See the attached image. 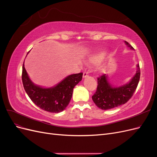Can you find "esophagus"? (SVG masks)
<instances>
[{
	"instance_id": "1",
	"label": "esophagus",
	"mask_w": 157,
	"mask_h": 157,
	"mask_svg": "<svg viewBox=\"0 0 157 157\" xmlns=\"http://www.w3.org/2000/svg\"><path fill=\"white\" fill-rule=\"evenodd\" d=\"M88 77V72H84L83 73V78H86Z\"/></svg>"
}]
</instances>
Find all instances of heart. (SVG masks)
Returning <instances> with one entry per match:
<instances>
[{
  "label": "heart",
  "instance_id": "heart-1",
  "mask_svg": "<svg viewBox=\"0 0 157 157\" xmlns=\"http://www.w3.org/2000/svg\"><path fill=\"white\" fill-rule=\"evenodd\" d=\"M104 56H105V53H101L99 54L94 55L89 59V61L90 63H98L103 59Z\"/></svg>",
  "mask_w": 157,
  "mask_h": 157
}]
</instances>
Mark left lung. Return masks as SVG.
<instances>
[{"label":"left lung","mask_w":157,"mask_h":157,"mask_svg":"<svg viewBox=\"0 0 157 157\" xmlns=\"http://www.w3.org/2000/svg\"><path fill=\"white\" fill-rule=\"evenodd\" d=\"M125 43L132 50L134 48L125 41ZM140 78V68L137 65V71L129 83L119 87H113L108 82L107 75L103 74L98 78V87L92 96V100L103 110L115 108L126 103L132 97L137 88Z\"/></svg>","instance_id":"obj_1"}]
</instances>
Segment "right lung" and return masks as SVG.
<instances>
[{
  "instance_id": "right-lung-1",
  "label": "right lung",
  "mask_w": 157,
  "mask_h": 157,
  "mask_svg": "<svg viewBox=\"0 0 157 157\" xmlns=\"http://www.w3.org/2000/svg\"><path fill=\"white\" fill-rule=\"evenodd\" d=\"M82 75V73H80L69 75L56 86L44 88L33 83L23 62L21 78L26 93L36 106L48 112L59 113L68 105L72 98L73 88L81 81Z\"/></svg>"
}]
</instances>
